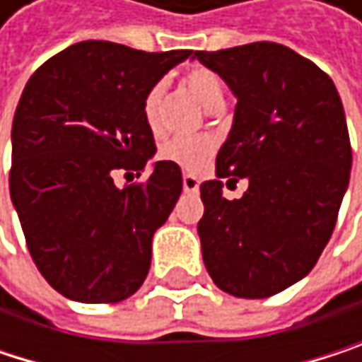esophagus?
<instances>
[{
	"label": "esophagus",
	"instance_id": "esophagus-1",
	"mask_svg": "<svg viewBox=\"0 0 362 362\" xmlns=\"http://www.w3.org/2000/svg\"><path fill=\"white\" fill-rule=\"evenodd\" d=\"M182 186H184L186 192H197L199 190V180L192 174H184L182 176Z\"/></svg>",
	"mask_w": 362,
	"mask_h": 362
}]
</instances>
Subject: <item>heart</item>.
<instances>
[{"mask_svg": "<svg viewBox=\"0 0 362 362\" xmlns=\"http://www.w3.org/2000/svg\"><path fill=\"white\" fill-rule=\"evenodd\" d=\"M186 90L205 107L207 110H218L224 105V88L220 77L207 69V66H190L184 77H182ZM163 96V81H157L148 88L144 103H142V112L148 125L155 127L157 121V109ZM216 142L209 136H176L168 140L161 146V157L165 161H172L180 165L182 170H201L214 155Z\"/></svg>", "mask_w": 362, "mask_h": 362, "instance_id": "1", "label": "heart"}]
</instances>
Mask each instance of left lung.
<instances>
[{
  "label": "left lung",
  "instance_id": "8db88e82",
  "mask_svg": "<svg viewBox=\"0 0 362 362\" xmlns=\"http://www.w3.org/2000/svg\"><path fill=\"white\" fill-rule=\"evenodd\" d=\"M194 58L239 100L216 157L220 180L201 184L203 262L222 291L270 298L315 268L335 228L352 168L344 107L325 71L281 43L199 49ZM222 177H247L250 188L228 202Z\"/></svg>",
  "mask_w": 362,
  "mask_h": 362
}]
</instances>
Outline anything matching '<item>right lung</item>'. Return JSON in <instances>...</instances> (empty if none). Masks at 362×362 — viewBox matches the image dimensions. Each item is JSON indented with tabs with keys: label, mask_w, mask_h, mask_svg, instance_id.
<instances>
[{
	"label": "right lung",
	"mask_w": 362,
	"mask_h": 362,
	"mask_svg": "<svg viewBox=\"0 0 362 362\" xmlns=\"http://www.w3.org/2000/svg\"><path fill=\"white\" fill-rule=\"evenodd\" d=\"M192 49L142 52L79 41L27 81L12 123L10 197L29 253L64 298L115 304L140 289L155 230L182 192V172L157 161L142 103L153 83Z\"/></svg>",
	"instance_id": "right-lung-1"
}]
</instances>
